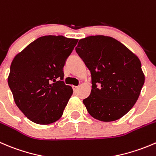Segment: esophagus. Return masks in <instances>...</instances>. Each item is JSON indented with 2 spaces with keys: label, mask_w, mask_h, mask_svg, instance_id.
<instances>
[{
  "label": "esophagus",
  "mask_w": 156,
  "mask_h": 156,
  "mask_svg": "<svg viewBox=\"0 0 156 156\" xmlns=\"http://www.w3.org/2000/svg\"><path fill=\"white\" fill-rule=\"evenodd\" d=\"M72 88H73L74 91L76 92L78 89V86H72Z\"/></svg>",
  "instance_id": "34e87169"
}]
</instances>
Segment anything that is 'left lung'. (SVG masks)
I'll return each mask as SVG.
<instances>
[{
	"instance_id": "1",
	"label": "left lung",
	"mask_w": 156,
	"mask_h": 156,
	"mask_svg": "<svg viewBox=\"0 0 156 156\" xmlns=\"http://www.w3.org/2000/svg\"><path fill=\"white\" fill-rule=\"evenodd\" d=\"M75 50L91 74L90 94L83 100L89 114L104 122L121 118L144 84L140 60L118 40L102 35L81 39Z\"/></svg>"
}]
</instances>
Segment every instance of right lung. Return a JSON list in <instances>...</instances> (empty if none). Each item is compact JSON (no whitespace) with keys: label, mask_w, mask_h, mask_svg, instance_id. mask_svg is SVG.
Wrapping results in <instances>:
<instances>
[{"label":"right lung","mask_w":156,"mask_h":156,"mask_svg":"<svg viewBox=\"0 0 156 156\" xmlns=\"http://www.w3.org/2000/svg\"><path fill=\"white\" fill-rule=\"evenodd\" d=\"M78 39L63 36L38 38L13 58L7 81L18 108L37 124L61 118L73 93L62 81L66 59Z\"/></svg>","instance_id":"1"}]
</instances>
